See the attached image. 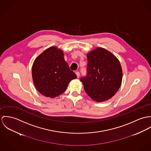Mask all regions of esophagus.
<instances>
[{
	"instance_id": "obj_1",
	"label": "esophagus",
	"mask_w": 151,
	"mask_h": 151,
	"mask_svg": "<svg viewBox=\"0 0 151 151\" xmlns=\"http://www.w3.org/2000/svg\"><path fill=\"white\" fill-rule=\"evenodd\" d=\"M75 73H76V75L77 77L79 78V76H80V73H79V72H78V71H76Z\"/></svg>"
}]
</instances>
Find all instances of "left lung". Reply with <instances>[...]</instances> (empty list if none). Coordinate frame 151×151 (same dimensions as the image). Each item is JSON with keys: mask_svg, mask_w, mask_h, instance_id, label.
<instances>
[{"mask_svg": "<svg viewBox=\"0 0 151 151\" xmlns=\"http://www.w3.org/2000/svg\"><path fill=\"white\" fill-rule=\"evenodd\" d=\"M87 57L86 75L80 79L85 91L97 102L111 99L122 83V69L119 60L101 47L91 51Z\"/></svg>", "mask_w": 151, "mask_h": 151, "instance_id": "8db88e82", "label": "left lung"}]
</instances>
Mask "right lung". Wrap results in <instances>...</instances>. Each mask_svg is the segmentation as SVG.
I'll list each match as a JSON object with an SVG mask.
<instances>
[{
	"mask_svg": "<svg viewBox=\"0 0 151 151\" xmlns=\"http://www.w3.org/2000/svg\"><path fill=\"white\" fill-rule=\"evenodd\" d=\"M34 84L42 95L54 98L63 93L77 78L64 60L63 51L51 47L35 60L32 69Z\"/></svg>",
	"mask_w": 151,
	"mask_h": 151,
	"instance_id": "1",
	"label": "right lung"
}]
</instances>
